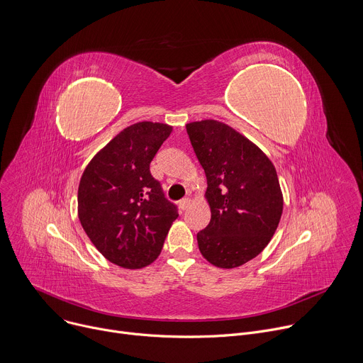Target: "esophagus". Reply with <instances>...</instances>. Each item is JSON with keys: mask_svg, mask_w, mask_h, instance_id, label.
Segmentation results:
<instances>
[{"mask_svg": "<svg viewBox=\"0 0 363 363\" xmlns=\"http://www.w3.org/2000/svg\"><path fill=\"white\" fill-rule=\"evenodd\" d=\"M189 203H191V199H189V198H182V199L179 201V208L184 211V210L188 208Z\"/></svg>", "mask_w": 363, "mask_h": 363, "instance_id": "esophagus-1", "label": "esophagus"}]
</instances>
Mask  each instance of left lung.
I'll return each mask as SVG.
<instances>
[{"instance_id": "left-lung-1", "label": "left lung", "mask_w": 363, "mask_h": 363, "mask_svg": "<svg viewBox=\"0 0 363 363\" xmlns=\"http://www.w3.org/2000/svg\"><path fill=\"white\" fill-rule=\"evenodd\" d=\"M194 152L206 177L211 221L196 234L201 254L221 269L238 267L272 240L283 196L272 161L225 123L186 125Z\"/></svg>"}]
</instances>
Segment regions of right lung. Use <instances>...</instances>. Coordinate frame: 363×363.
I'll return each instance as SVG.
<instances>
[{"mask_svg": "<svg viewBox=\"0 0 363 363\" xmlns=\"http://www.w3.org/2000/svg\"><path fill=\"white\" fill-rule=\"evenodd\" d=\"M171 132L165 123H135L103 147L82 175L80 224L113 264L142 269L157 260L178 218V206L149 169Z\"/></svg>", "mask_w": 363, "mask_h": 363, "instance_id": "right-lung-1", "label": "right lung"}]
</instances>
